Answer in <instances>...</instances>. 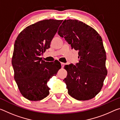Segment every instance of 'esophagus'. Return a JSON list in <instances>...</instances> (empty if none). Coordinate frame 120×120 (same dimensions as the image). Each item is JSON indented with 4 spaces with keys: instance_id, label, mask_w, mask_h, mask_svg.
<instances>
[{
    "instance_id": "obj_1",
    "label": "esophagus",
    "mask_w": 120,
    "mask_h": 120,
    "mask_svg": "<svg viewBox=\"0 0 120 120\" xmlns=\"http://www.w3.org/2000/svg\"><path fill=\"white\" fill-rule=\"evenodd\" d=\"M61 67H62L63 68V67H64V64H64V63H63V62H61Z\"/></svg>"
}]
</instances>
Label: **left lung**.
I'll list each match as a JSON object with an SVG mask.
<instances>
[{"label": "left lung", "instance_id": "1", "mask_svg": "<svg viewBox=\"0 0 120 120\" xmlns=\"http://www.w3.org/2000/svg\"><path fill=\"white\" fill-rule=\"evenodd\" d=\"M58 33L78 51L79 62L64 66L68 74L64 82L69 95L79 101L94 98L101 91L107 74L101 36L93 27L76 19L64 20Z\"/></svg>", "mask_w": 120, "mask_h": 120}]
</instances>
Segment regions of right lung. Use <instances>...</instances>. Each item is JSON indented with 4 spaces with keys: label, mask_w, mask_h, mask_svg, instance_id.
Listing matches in <instances>:
<instances>
[{
    "label": "right lung",
    "mask_w": 120,
    "mask_h": 120,
    "mask_svg": "<svg viewBox=\"0 0 120 120\" xmlns=\"http://www.w3.org/2000/svg\"><path fill=\"white\" fill-rule=\"evenodd\" d=\"M62 21H39L24 28L16 38L11 60L14 79L21 94L28 100L41 101L47 96V82L61 67L58 61L45 62L40 56L50 48Z\"/></svg>",
    "instance_id": "1"
}]
</instances>
